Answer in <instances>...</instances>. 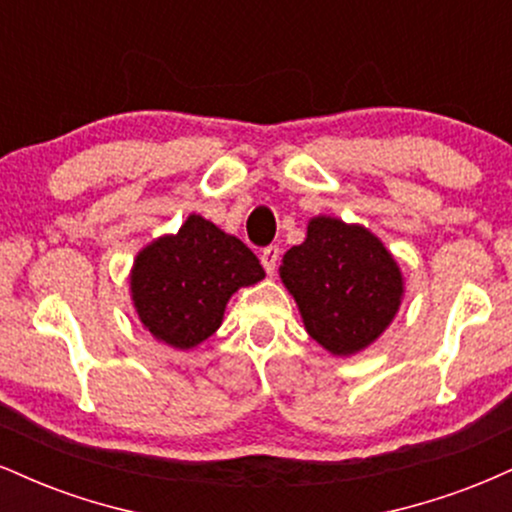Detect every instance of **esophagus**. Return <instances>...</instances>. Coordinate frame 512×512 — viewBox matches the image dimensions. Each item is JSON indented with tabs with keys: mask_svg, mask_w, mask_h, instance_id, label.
Returning <instances> with one entry per match:
<instances>
[{
	"mask_svg": "<svg viewBox=\"0 0 512 512\" xmlns=\"http://www.w3.org/2000/svg\"><path fill=\"white\" fill-rule=\"evenodd\" d=\"M260 260H262L264 272L272 276L276 272V262H279V248H276V245H269V248H264Z\"/></svg>",
	"mask_w": 512,
	"mask_h": 512,
	"instance_id": "obj_1",
	"label": "esophagus"
}]
</instances>
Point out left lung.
<instances>
[{
  "label": "left lung",
  "instance_id": "1",
  "mask_svg": "<svg viewBox=\"0 0 512 512\" xmlns=\"http://www.w3.org/2000/svg\"><path fill=\"white\" fill-rule=\"evenodd\" d=\"M279 276L298 305L305 332L332 356H354L378 342L404 298L402 269L361 223L313 216Z\"/></svg>",
  "mask_w": 512,
  "mask_h": 512
}]
</instances>
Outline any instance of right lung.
I'll use <instances>...</instances> for the list:
<instances>
[{
	"mask_svg": "<svg viewBox=\"0 0 512 512\" xmlns=\"http://www.w3.org/2000/svg\"><path fill=\"white\" fill-rule=\"evenodd\" d=\"M262 279V264L243 240L190 214L178 233L137 252L129 296L156 342L187 351L219 330L233 293Z\"/></svg>",
	"mask_w": 512,
	"mask_h": 512,
	"instance_id": "1",
	"label": "right lung"
}]
</instances>
